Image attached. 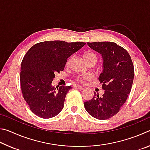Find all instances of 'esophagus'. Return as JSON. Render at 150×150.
Listing matches in <instances>:
<instances>
[{
	"label": "esophagus",
	"mask_w": 150,
	"mask_h": 150,
	"mask_svg": "<svg viewBox=\"0 0 150 150\" xmlns=\"http://www.w3.org/2000/svg\"><path fill=\"white\" fill-rule=\"evenodd\" d=\"M74 87L76 88H78V89H79V90H82L84 88V87H82V86H80V85H75Z\"/></svg>",
	"instance_id": "34e87169"
}]
</instances>
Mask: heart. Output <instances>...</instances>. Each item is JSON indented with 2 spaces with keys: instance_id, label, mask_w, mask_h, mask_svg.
Listing matches in <instances>:
<instances>
[{
  "instance_id": "1",
  "label": "heart",
  "mask_w": 150,
  "mask_h": 150,
  "mask_svg": "<svg viewBox=\"0 0 150 150\" xmlns=\"http://www.w3.org/2000/svg\"><path fill=\"white\" fill-rule=\"evenodd\" d=\"M83 59H84L85 62V61L91 60V59H93V60L96 61V59H97V57H96V55L94 54V53L91 52H86L84 53V54H83ZM84 79H86V77H84V78L79 77L78 80L83 81V80Z\"/></svg>"
}]
</instances>
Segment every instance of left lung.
<instances>
[{"label":"left lung","mask_w":150,"mask_h":150,"mask_svg":"<svg viewBox=\"0 0 150 150\" xmlns=\"http://www.w3.org/2000/svg\"><path fill=\"white\" fill-rule=\"evenodd\" d=\"M103 58V72L98 80L105 93H94L92 99L84 103L85 108L93 117L106 120L117 114L125 103L132 86L134 69L128 52L115 42L87 43Z\"/></svg>","instance_id":"left-lung-1"}]
</instances>
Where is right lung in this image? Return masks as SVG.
<instances>
[{
    "label": "right lung",
    "instance_id": "right-lung-1",
    "mask_svg": "<svg viewBox=\"0 0 150 150\" xmlns=\"http://www.w3.org/2000/svg\"><path fill=\"white\" fill-rule=\"evenodd\" d=\"M85 44L55 40L38 43L28 51L21 64L20 85L24 100L35 115L50 118L62 110L71 87L53 86L55 73L62 71L68 58Z\"/></svg>",
    "mask_w": 150,
    "mask_h": 150
}]
</instances>
